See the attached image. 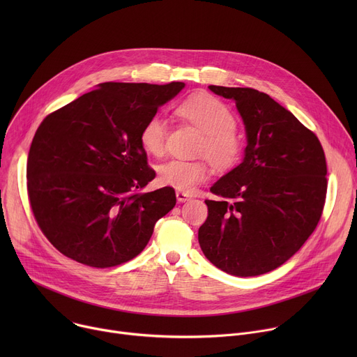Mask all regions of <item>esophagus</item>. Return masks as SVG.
<instances>
[{
	"mask_svg": "<svg viewBox=\"0 0 357 357\" xmlns=\"http://www.w3.org/2000/svg\"><path fill=\"white\" fill-rule=\"evenodd\" d=\"M176 199H178V202L183 203V202H186V200L190 199V195L186 193V192H176Z\"/></svg>",
	"mask_w": 357,
	"mask_h": 357,
	"instance_id": "34e87169",
	"label": "esophagus"
}]
</instances>
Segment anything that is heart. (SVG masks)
<instances>
[{
    "label": "heart",
    "instance_id": "obj_1",
    "mask_svg": "<svg viewBox=\"0 0 357 357\" xmlns=\"http://www.w3.org/2000/svg\"><path fill=\"white\" fill-rule=\"evenodd\" d=\"M181 117L197 127L203 134L199 155L208 157L218 167H230L237 161L243 141L236 130L233 112L219 98L209 94H195L178 107ZM168 121L162 116H152L142 126L139 141L152 157H161L165 151ZM211 178L205 161L171 160L158 167V181L179 192H190Z\"/></svg>",
    "mask_w": 357,
    "mask_h": 357
}]
</instances>
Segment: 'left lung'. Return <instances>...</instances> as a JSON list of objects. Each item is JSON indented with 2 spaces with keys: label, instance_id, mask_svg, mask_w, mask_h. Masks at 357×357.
Masks as SVG:
<instances>
[{
  "label": "left lung",
  "instance_id": "8db88e82",
  "mask_svg": "<svg viewBox=\"0 0 357 357\" xmlns=\"http://www.w3.org/2000/svg\"><path fill=\"white\" fill-rule=\"evenodd\" d=\"M236 103L247 146L205 200L197 238L206 259L236 277L273 271L315 230L326 197V160L318 137L268 94L250 87L209 86Z\"/></svg>",
  "mask_w": 357,
  "mask_h": 357
}]
</instances>
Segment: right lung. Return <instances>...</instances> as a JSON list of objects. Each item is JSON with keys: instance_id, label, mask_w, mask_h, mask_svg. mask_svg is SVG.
<instances>
[{"instance_id": "obj_1", "label": "right lung", "mask_w": 357, "mask_h": 357, "mask_svg": "<svg viewBox=\"0 0 357 357\" xmlns=\"http://www.w3.org/2000/svg\"><path fill=\"white\" fill-rule=\"evenodd\" d=\"M183 87L100 83L40 123L28 154V196L38 226L63 256L96 268L127 263L174 209L169 186L137 192L155 178L139 134Z\"/></svg>"}]
</instances>
